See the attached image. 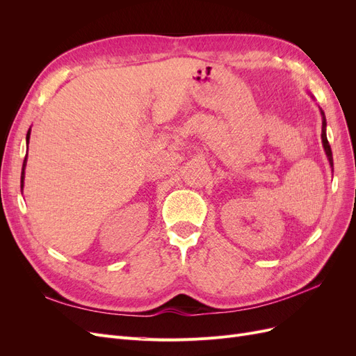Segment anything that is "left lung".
I'll list each match as a JSON object with an SVG mask.
<instances>
[{"label":"left lung","mask_w":356,"mask_h":356,"mask_svg":"<svg viewBox=\"0 0 356 356\" xmlns=\"http://www.w3.org/2000/svg\"><path fill=\"white\" fill-rule=\"evenodd\" d=\"M314 98V96H312ZM321 111V117H322V134H321V139H322V147H324V152L327 154V159L330 161V166L332 169V153H331V147L328 144V139H327V120H325V113L322 111V108H319Z\"/></svg>","instance_id":"obj_1"}]
</instances>
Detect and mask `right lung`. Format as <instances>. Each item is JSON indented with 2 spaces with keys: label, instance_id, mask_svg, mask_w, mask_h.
Segmentation results:
<instances>
[{
  "label": "right lung",
  "instance_id": "obj_1",
  "mask_svg": "<svg viewBox=\"0 0 356 356\" xmlns=\"http://www.w3.org/2000/svg\"><path fill=\"white\" fill-rule=\"evenodd\" d=\"M29 136H31V127H29V131H28V134H26V144H29ZM25 168H26V157H25V160H24L22 175H20V188H22V190H24V179H25Z\"/></svg>",
  "mask_w": 356,
  "mask_h": 356
}]
</instances>
